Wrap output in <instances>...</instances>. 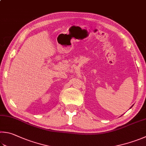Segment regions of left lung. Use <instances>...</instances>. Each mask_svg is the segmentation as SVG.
Segmentation results:
<instances>
[{"label": "left lung", "mask_w": 146, "mask_h": 146, "mask_svg": "<svg viewBox=\"0 0 146 146\" xmlns=\"http://www.w3.org/2000/svg\"><path fill=\"white\" fill-rule=\"evenodd\" d=\"M132 107H133V106H132Z\"/></svg>", "instance_id": "1"}]
</instances>
